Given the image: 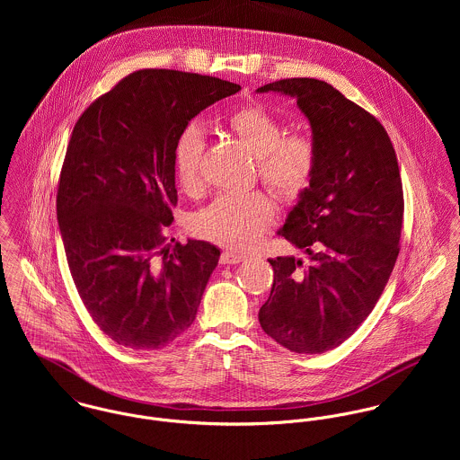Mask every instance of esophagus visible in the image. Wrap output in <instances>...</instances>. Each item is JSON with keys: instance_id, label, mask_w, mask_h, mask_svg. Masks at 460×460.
Segmentation results:
<instances>
[{"instance_id": "esophagus-1", "label": "esophagus", "mask_w": 460, "mask_h": 460, "mask_svg": "<svg viewBox=\"0 0 460 460\" xmlns=\"http://www.w3.org/2000/svg\"><path fill=\"white\" fill-rule=\"evenodd\" d=\"M244 259H246L244 255L235 253V252H228V250H226V252H223V253H221V259H219V261H221V263H239L243 262Z\"/></svg>"}]
</instances>
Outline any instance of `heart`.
Segmentation results:
<instances>
[{"label": "heart", "instance_id": "1", "mask_svg": "<svg viewBox=\"0 0 460 460\" xmlns=\"http://www.w3.org/2000/svg\"><path fill=\"white\" fill-rule=\"evenodd\" d=\"M226 124L257 155L259 175L276 197L296 201L308 191L317 170V150L306 136H283V124L261 104L237 108ZM205 143V129L198 122L186 124L175 137L173 170L184 193H197L201 186ZM272 217V203L261 191L223 193L193 216L191 230L205 241L244 250L259 241Z\"/></svg>", "mask_w": 460, "mask_h": 460}]
</instances>
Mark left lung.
Wrapping results in <instances>:
<instances>
[{
  "instance_id": "left-lung-1",
  "label": "left lung",
  "mask_w": 460,
  "mask_h": 460,
  "mask_svg": "<svg viewBox=\"0 0 460 460\" xmlns=\"http://www.w3.org/2000/svg\"><path fill=\"white\" fill-rule=\"evenodd\" d=\"M257 92L297 101L312 126L317 170L279 235L308 262L276 257L263 331L299 354L343 343L370 315L394 270L403 191L394 143L381 122L326 81L290 77Z\"/></svg>"
}]
</instances>
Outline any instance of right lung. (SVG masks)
Segmentation results:
<instances>
[{
  "mask_svg": "<svg viewBox=\"0 0 460 460\" xmlns=\"http://www.w3.org/2000/svg\"><path fill=\"white\" fill-rule=\"evenodd\" d=\"M239 84L141 68L95 99L66 146L57 216L77 294L119 345L154 350L190 328L219 250L166 244L177 205L173 145L201 110Z\"/></svg>",
  "mask_w": 460,
  "mask_h": 460,
  "instance_id": "add662e5",
  "label": "right lung"
}]
</instances>
